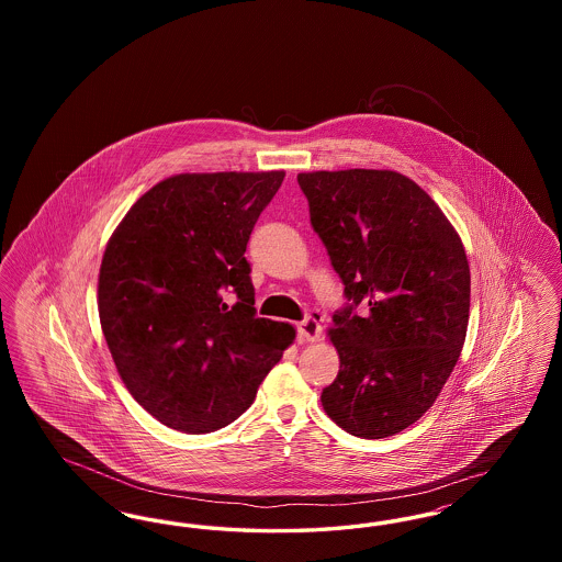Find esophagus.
<instances>
[{
  "instance_id": "34e87169",
  "label": "esophagus",
  "mask_w": 562,
  "mask_h": 562,
  "mask_svg": "<svg viewBox=\"0 0 562 562\" xmlns=\"http://www.w3.org/2000/svg\"><path fill=\"white\" fill-rule=\"evenodd\" d=\"M299 335L305 341H318L322 337V318L321 314H310L305 321L299 322Z\"/></svg>"
}]
</instances>
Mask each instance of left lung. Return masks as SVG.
Returning <instances> with one entry per match:
<instances>
[{
  "label": "left lung",
  "instance_id": "left-lung-1",
  "mask_svg": "<svg viewBox=\"0 0 562 562\" xmlns=\"http://www.w3.org/2000/svg\"><path fill=\"white\" fill-rule=\"evenodd\" d=\"M296 181L348 299L328 330L339 374L322 406L351 436H394L428 411L459 360L470 318L465 248L401 172L318 170Z\"/></svg>",
  "mask_w": 562,
  "mask_h": 562
}]
</instances>
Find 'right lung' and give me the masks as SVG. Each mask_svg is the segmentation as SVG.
Returning <instances> with one entry per match:
<instances>
[{
	"mask_svg": "<svg viewBox=\"0 0 562 562\" xmlns=\"http://www.w3.org/2000/svg\"><path fill=\"white\" fill-rule=\"evenodd\" d=\"M284 170L175 175L109 238L99 316L134 401L168 428L206 434L252 404L294 341L257 318L246 244Z\"/></svg>",
	"mask_w": 562,
	"mask_h": 562,
	"instance_id": "add662e5",
	"label": "right lung"
}]
</instances>
